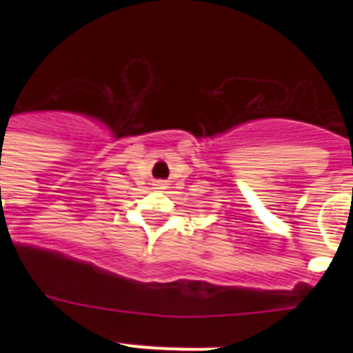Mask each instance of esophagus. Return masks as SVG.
Masks as SVG:
<instances>
[{
	"label": "esophagus",
	"instance_id": "esophagus-1",
	"mask_svg": "<svg viewBox=\"0 0 353 353\" xmlns=\"http://www.w3.org/2000/svg\"><path fill=\"white\" fill-rule=\"evenodd\" d=\"M155 185H157V189H164V187H166V182H164V180H157Z\"/></svg>",
	"mask_w": 353,
	"mask_h": 353
}]
</instances>
